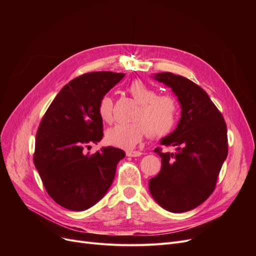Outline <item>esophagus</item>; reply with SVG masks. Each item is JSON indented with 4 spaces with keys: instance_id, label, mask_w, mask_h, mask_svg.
<instances>
[{
    "instance_id": "obj_1",
    "label": "esophagus",
    "mask_w": 256,
    "mask_h": 256,
    "mask_svg": "<svg viewBox=\"0 0 256 256\" xmlns=\"http://www.w3.org/2000/svg\"><path fill=\"white\" fill-rule=\"evenodd\" d=\"M126 154L128 157H138V156H141L142 152H138V150H128L126 152Z\"/></svg>"
}]
</instances>
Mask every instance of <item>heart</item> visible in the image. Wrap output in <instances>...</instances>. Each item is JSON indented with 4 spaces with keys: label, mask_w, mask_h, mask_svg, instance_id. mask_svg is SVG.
<instances>
[{
    "label": "heart",
    "mask_w": 256,
    "mask_h": 256,
    "mask_svg": "<svg viewBox=\"0 0 256 256\" xmlns=\"http://www.w3.org/2000/svg\"><path fill=\"white\" fill-rule=\"evenodd\" d=\"M127 90L138 104V109L134 118L136 120L118 122L108 129L106 132L108 143L130 150L140 142L148 131L150 136L156 138L172 132L180 115V106L174 96L156 95V90L141 80H134ZM98 114L106 122L112 120L113 100L110 96L104 95L100 98Z\"/></svg>",
    "instance_id": "b5f03b06"
}]
</instances>
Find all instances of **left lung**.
I'll list each match as a JSON object with an SVG mask.
<instances>
[{"mask_svg": "<svg viewBox=\"0 0 256 256\" xmlns=\"http://www.w3.org/2000/svg\"><path fill=\"white\" fill-rule=\"evenodd\" d=\"M154 79L171 88L182 106V118L161 145L174 152H154L161 158V170L150 180L154 200L171 212H184L200 206L214 190L228 157L226 124L207 92L189 79L160 72Z\"/></svg>", "mask_w": 256, "mask_h": 256, "instance_id": "1", "label": "left lung"}]
</instances>
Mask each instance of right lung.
<instances>
[{
  "mask_svg": "<svg viewBox=\"0 0 256 256\" xmlns=\"http://www.w3.org/2000/svg\"><path fill=\"white\" fill-rule=\"evenodd\" d=\"M125 74L95 72L72 80L44 113L35 141L34 164L48 194L62 207L82 212L102 200L125 152L112 146L90 154L104 136L98 102Z\"/></svg>",
  "mask_w": 256,
  "mask_h": 256,
  "instance_id": "add662e5",
  "label": "right lung"
}]
</instances>
